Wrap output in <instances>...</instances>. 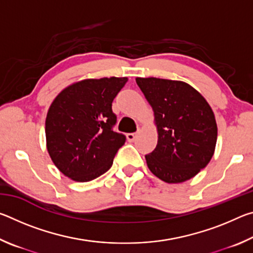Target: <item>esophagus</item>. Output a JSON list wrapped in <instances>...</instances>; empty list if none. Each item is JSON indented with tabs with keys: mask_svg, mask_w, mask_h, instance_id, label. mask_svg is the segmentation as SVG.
I'll return each instance as SVG.
<instances>
[{
	"mask_svg": "<svg viewBox=\"0 0 253 253\" xmlns=\"http://www.w3.org/2000/svg\"><path fill=\"white\" fill-rule=\"evenodd\" d=\"M136 136H137L136 132H129V134L126 135L127 140H128V142H134L135 138H136Z\"/></svg>",
	"mask_w": 253,
	"mask_h": 253,
	"instance_id": "obj_1",
	"label": "esophagus"
}]
</instances>
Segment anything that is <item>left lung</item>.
Wrapping results in <instances>:
<instances>
[{
	"instance_id": "left-lung-1",
	"label": "left lung",
	"mask_w": 253,
	"mask_h": 253,
	"mask_svg": "<svg viewBox=\"0 0 253 253\" xmlns=\"http://www.w3.org/2000/svg\"><path fill=\"white\" fill-rule=\"evenodd\" d=\"M154 111L158 139L145 156L151 172L166 183H182L207 166L215 151L217 126L207 99L184 81L136 78Z\"/></svg>"
}]
</instances>
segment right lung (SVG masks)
Instances as JSON below:
<instances>
[{
    "label": "right lung",
    "mask_w": 253,
    "mask_h": 253,
    "mask_svg": "<svg viewBox=\"0 0 253 253\" xmlns=\"http://www.w3.org/2000/svg\"><path fill=\"white\" fill-rule=\"evenodd\" d=\"M126 77L84 79L59 93L45 118L46 149L53 164L76 182H89L106 173L126 137L113 130L111 104Z\"/></svg>",
    "instance_id": "add662e5"
}]
</instances>
